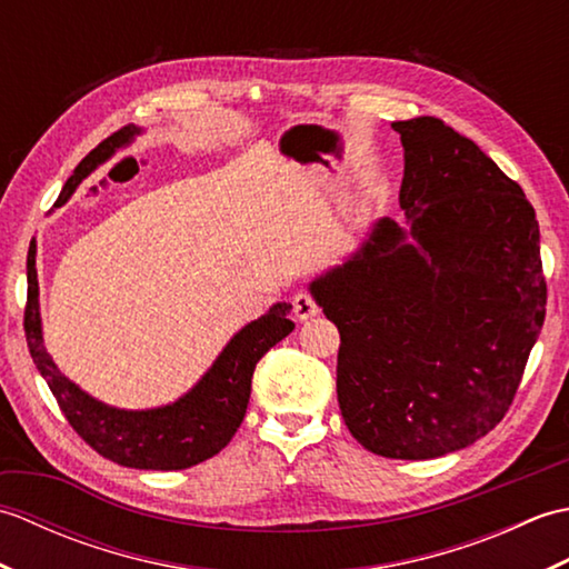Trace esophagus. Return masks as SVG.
I'll list each match as a JSON object with an SVG mask.
<instances>
[{
    "instance_id": "esophagus-1",
    "label": "esophagus",
    "mask_w": 569,
    "mask_h": 569,
    "mask_svg": "<svg viewBox=\"0 0 569 569\" xmlns=\"http://www.w3.org/2000/svg\"><path fill=\"white\" fill-rule=\"evenodd\" d=\"M293 312H296L298 320H310V318L318 316L320 306L316 303V298H312L308 291H300L293 298Z\"/></svg>"
}]
</instances>
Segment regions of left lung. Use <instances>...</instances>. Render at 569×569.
Segmentation results:
<instances>
[{
    "mask_svg": "<svg viewBox=\"0 0 569 569\" xmlns=\"http://www.w3.org/2000/svg\"><path fill=\"white\" fill-rule=\"evenodd\" d=\"M391 127L410 229L383 217L310 293L340 330L337 401L349 432L373 455L432 459L503 420L548 286L521 186L438 117Z\"/></svg>",
    "mask_w": 569,
    "mask_h": 569,
    "instance_id": "1",
    "label": "left lung"
}]
</instances>
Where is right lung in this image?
I'll return each mask as SVG.
<instances>
[{"label": "right lung", "instance_id": "add662e5", "mask_svg": "<svg viewBox=\"0 0 569 569\" xmlns=\"http://www.w3.org/2000/svg\"><path fill=\"white\" fill-rule=\"evenodd\" d=\"M134 134H139V129L129 124L90 151L88 159L76 168L58 200L63 202L76 190L80 178L88 176L119 143L129 141ZM33 253L36 251H29L27 261L29 293L27 310H23V332H27L33 365L41 371L48 389L53 391L70 428L94 452L134 469H186L204 462L227 447L244 420L257 361L296 328L288 320L291 306L276 303L266 316L241 328L222 349L210 371L176 403L151 410H119L80 391L76 383L58 371L51 355L46 352Z\"/></svg>", "mask_w": 569, "mask_h": 569}]
</instances>
